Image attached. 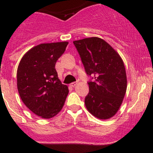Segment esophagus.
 I'll list each match as a JSON object with an SVG mask.
<instances>
[{"label":"esophagus","instance_id":"esophagus-1","mask_svg":"<svg viewBox=\"0 0 153 153\" xmlns=\"http://www.w3.org/2000/svg\"><path fill=\"white\" fill-rule=\"evenodd\" d=\"M76 84H77V82H72L70 84V86H72V87H74V86L76 85Z\"/></svg>","mask_w":153,"mask_h":153}]
</instances>
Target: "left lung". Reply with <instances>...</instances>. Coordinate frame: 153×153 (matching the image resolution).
<instances>
[{"label": "left lung", "instance_id": "obj_1", "mask_svg": "<svg viewBox=\"0 0 153 153\" xmlns=\"http://www.w3.org/2000/svg\"><path fill=\"white\" fill-rule=\"evenodd\" d=\"M81 57L86 74L89 93L85 105L99 119L115 115L121 105L126 90V75L120 55L108 43L99 38L73 41Z\"/></svg>", "mask_w": 153, "mask_h": 153}]
</instances>
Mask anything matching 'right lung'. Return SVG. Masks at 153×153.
I'll use <instances>...</instances> for the list:
<instances>
[{
    "label": "right lung",
    "instance_id": "1",
    "mask_svg": "<svg viewBox=\"0 0 153 153\" xmlns=\"http://www.w3.org/2000/svg\"><path fill=\"white\" fill-rule=\"evenodd\" d=\"M68 42L41 44L24 55L17 71V86L21 100L35 115L44 118L56 115L69 93L58 79L55 64Z\"/></svg>",
    "mask_w": 153,
    "mask_h": 153
}]
</instances>
